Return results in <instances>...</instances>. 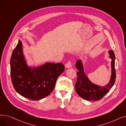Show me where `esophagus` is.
Masks as SVG:
<instances>
[{
	"label": "esophagus",
	"instance_id": "obj_1",
	"mask_svg": "<svg viewBox=\"0 0 126 126\" xmlns=\"http://www.w3.org/2000/svg\"><path fill=\"white\" fill-rule=\"evenodd\" d=\"M72 63L70 61H68L66 64V65H65V67L66 68H70V67H72Z\"/></svg>",
	"mask_w": 126,
	"mask_h": 126
}]
</instances>
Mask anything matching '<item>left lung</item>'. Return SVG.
<instances>
[{
    "instance_id": "8db88e82",
    "label": "left lung",
    "mask_w": 126,
    "mask_h": 126,
    "mask_svg": "<svg viewBox=\"0 0 126 126\" xmlns=\"http://www.w3.org/2000/svg\"><path fill=\"white\" fill-rule=\"evenodd\" d=\"M111 61V76L110 82L105 86H100L93 83L84 72L83 65L81 60L76 63V67L78 70L77 73V79L75 84L77 93L81 98L86 100L98 101L105 96L113 86L116 79L115 69V54L113 51H109Z\"/></svg>"
}]
</instances>
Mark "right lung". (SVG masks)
Masks as SVG:
<instances>
[{"mask_svg": "<svg viewBox=\"0 0 126 126\" xmlns=\"http://www.w3.org/2000/svg\"><path fill=\"white\" fill-rule=\"evenodd\" d=\"M10 66L14 89L21 96L32 100H39L49 95L65 68L62 63L49 62L36 67H29L20 40L12 53Z\"/></svg>", "mask_w": 126, "mask_h": 126, "instance_id": "add662e5", "label": "right lung"}]
</instances>
